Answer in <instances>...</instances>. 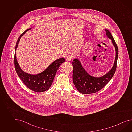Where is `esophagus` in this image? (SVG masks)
Instances as JSON below:
<instances>
[{"mask_svg": "<svg viewBox=\"0 0 132 132\" xmlns=\"http://www.w3.org/2000/svg\"><path fill=\"white\" fill-rule=\"evenodd\" d=\"M72 58V56H71L70 55H68L66 56V60L67 61H71Z\"/></svg>", "mask_w": 132, "mask_h": 132, "instance_id": "1", "label": "esophagus"}]
</instances>
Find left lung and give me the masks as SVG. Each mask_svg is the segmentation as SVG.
Returning a JSON list of instances; mask_svg holds the SVG:
<instances>
[{"label": "left lung", "mask_w": 132, "mask_h": 132, "mask_svg": "<svg viewBox=\"0 0 132 132\" xmlns=\"http://www.w3.org/2000/svg\"><path fill=\"white\" fill-rule=\"evenodd\" d=\"M105 31L107 37L112 40L116 51L115 61L110 71L101 77L96 78L88 74L78 59H74L72 63L73 66V80L74 84L78 91L82 94L94 93L100 90L110 81L115 73L118 56V49L111 32L108 30H105Z\"/></svg>", "instance_id": "obj_1"}]
</instances>
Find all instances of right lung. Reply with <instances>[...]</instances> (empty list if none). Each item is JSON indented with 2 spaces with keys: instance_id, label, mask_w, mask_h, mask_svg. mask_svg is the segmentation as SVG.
Masks as SVG:
<instances>
[{
  "instance_id": "right-lung-1",
  "label": "right lung",
  "mask_w": 132,
  "mask_h": 132,
  "mask_svg": "<svg viewBox=\"0 0 132 132\" xmlns=\"http://www.w3.org/2000/svg\"><path fill=\"white\" fill-rule=\"evenodd\" d=\"M30 29L31 28L27 29L20 35L17 41L15 51L17 49L19 42L21 37L27 31ZM64 61L65 59L64 58H59L53 62L44 71L41 73L36 75H31L26 73L22 70L17 62L16 52L14 56L15 68L19 77L20 78V79L26 86L27 88L32 91L37 92L46 91L49 89L53 83L58 68Z\"/></svg>"
}]
</instances>
